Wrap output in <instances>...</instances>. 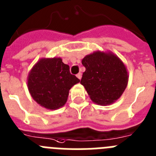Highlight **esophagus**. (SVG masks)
I'll use <instances>...</instances> for the list:
<instances>
[{"instance_id":"obj_1","label":"esophagus","mask_w":156,"mask_h":156,"mask_svg":"<svg viewBox=\"0 0 156 156\" xmlns=\"http://www.w3.org/2000/svg\"><path fill=\"white\" fill-rule=\"evenodd\" d=\"M76 76L78 79H81V78H82V73H78V74H77Z\"/></svg>"}]
</instances>
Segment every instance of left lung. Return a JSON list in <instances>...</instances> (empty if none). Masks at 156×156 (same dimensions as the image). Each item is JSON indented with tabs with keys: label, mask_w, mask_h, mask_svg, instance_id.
Returning a JSON list of instances; mask_svg holds the SVG:
<instances>
[{
	"label": "left lung",
	"mask_w": 156,
	"mask_h": 156,
	"mask_svg": "<svg viewBox=\"0 0 156 156\" xmlns=\"http://www.w3.org/2000/svg\"><path fill=\"white\" fill-rule=\"evenodd\" d=\"M81 84L93 103L106 106L120 98L128 84L126 67L112 52L96 51L82 59Z\"/></svg>",
	"instance_id": "8db88e82"
}]
</instances>
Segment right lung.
Segmentation results:
<instances>
[{
	"label": "right lung",
	"mask_w": 156,
	"mask_h": 156,
	"mask_svg": "<svg viewBox=\"0 0 156 156\" xmlns=\"http://www.w3.org/2000/svg\"><path fill=\"white\" fill-rule=\"evenodd\" d=\"M79 82L60 57L41 58L29 72L27 87L39 105L48 110H56L66 104L69 90Z\"/></svg>",
	"instance_id": "right-lung-1"
}]
</instances>
